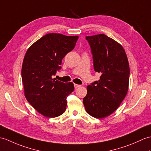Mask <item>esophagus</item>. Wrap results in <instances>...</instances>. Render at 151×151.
Returning a JSON list of instances; mask_svg holds the SVG:
<instances>
[{
	"label": "esophagus",
	"mask_w": 151,
	"mask_h": 151,
	"mask_svg": "<svg viewBox=\"0 0 151 151\" xmlns=\"http://www.w3.org/2000/svg\"><path fill=\"white\" fill-rule=\"evenodd\" d=\"M74 86H75V88L76 89V88H78V87H80L81 86L78 85V84H74Z\"/></svg>",
	"instance_id": "esophagus-1"
}]
</instances>
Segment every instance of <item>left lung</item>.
<instances>
[{
    "label": "left lung",
    "instance_id": "1",
    "mask_svg": "<svg viewBox=\"0 0 151 151\" xmlns=\"http://www.w3.org/2000/svg\"><path fill=\"white\" fill-rule=\"evenodd\" d=\"M93 55L94 69L100 80L87 87L83 103L87 113L104 118L117 109L128 91L130 69L124 49L104 34L86 37Z\"/></svg>",
    "mask_w": 151,
    "mask_h": 151
}]
</instances>
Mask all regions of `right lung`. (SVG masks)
<instances>
[{
	"label": "right lung",
	"instance_id": "add662e5",
	"mask_svg": "<svg viewBox=\"0 0 151 151\" xmlns=\"http://www.w3.org/2000/svg\"><path fill=\"white\" fill-rule=\"evenodd\" d=\"M78 36L49 33L32 44L26 51L22 67L24 95L34 109L45 117L64 113L68 96L74 91L72 82L52 78L60 69L62 60L75 47Z\"/></svg>",
	"mask_w": 151,
	"mask_h": 151
}]
</instances>
